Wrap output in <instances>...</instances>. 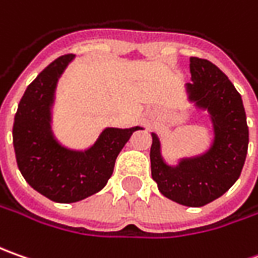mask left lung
<instances>
[{
  "mask_svg": "<svg viewBox=\"0 0 258 258\" xmlns=\"http://www.w3.org/2000/svg\"><path fill=\"white\" fill-rule=\"evenodd\" d=\"M192 83H186L188 100L210 113L214 141L203 155L168 165L161 141L152 134L151 171L166 198L186 207H203L225 194L238 179L248 149V126L240 93L223 72L205 58L191 57Z\"/></svg>",
  "mask_w": 258,
  "mask_h": 258,
  "instance_id": "left-lung-1",
  "label": "left lung"
}]
</instances>
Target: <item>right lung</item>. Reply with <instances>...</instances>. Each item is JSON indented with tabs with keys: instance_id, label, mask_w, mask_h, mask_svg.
I'll use <instances>...</instances> for the list:
<instances>
[{
	"instance_id": "obj_1",
	"label": "right lung",
	"mask_w": 258,
	"mask_h": 258,
	"mask_svg": "<svg viewBox=\"0 0 258 258\" xmlns=\"http://www.w3.org/2000/svg\"><path fill=\"white\" fill-rule=\"evenodd\" d=\"M75 54L58 57L27 87L13 126L17 165L31 188L54 203L82 201L99 192L112 176L114 162L135 131L106 127L85 151L66 148L51 129L55 87Z\"/></svg>"
}]
</instances>
